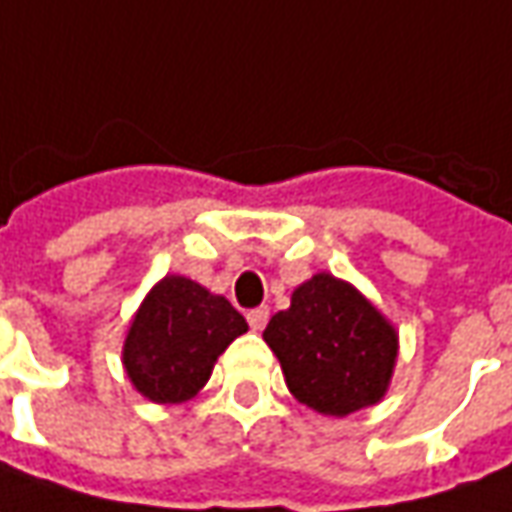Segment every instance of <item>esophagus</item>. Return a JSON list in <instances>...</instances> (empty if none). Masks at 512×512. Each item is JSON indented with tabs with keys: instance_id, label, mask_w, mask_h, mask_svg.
<instances>
[{
	"instance_id": "obj_1",
	"label": "esophagus",
	"mask_w": 512,
	"mask_h": 512,
	"mask_svg": "<svg viewBox=\"0 0 512 512\" xmlns=\"http://www.w3.org/2000/svg\"><path fill=\"white\" fill-rule=\"evenodd\" d=\"M267 317H270V309L267 306H256L248 312V323L253 331H262L267 326Z\"/></svg>"
}]
</instances>
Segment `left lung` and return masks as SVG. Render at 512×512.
Segmentation results:
<instances>
[{"label":"left lung","instance_id":"left-lung-1","mask_svg":"<svg viewBox=\"0 0 512 512\" xmlns=\"http://www.w3.org/2000/svg\"><path fill=\"white\" fill-rule=\"evenodd\" d=\"M264 343L281 362L290 393L320 415L345 418L379 404L398 357V331L348 281L317 273L270 317Z\"/></svg>","mask_w":512,"mask_h":512}]
</instances>
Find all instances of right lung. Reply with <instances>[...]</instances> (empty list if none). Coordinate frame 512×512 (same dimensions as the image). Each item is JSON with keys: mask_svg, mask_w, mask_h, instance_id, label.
Wrapping results in <instances>:
<instances>
[{"mask_svg": "<svg viewBox=\"0 0 512 512\" xmlns=\"http://www.w3.org/2000/svg\"><path fill=\"white\" fill-rule=\"evenodd\" d=\"M245 331V317L222 295L186 276H164L130 320L122 365L144 398L181 404L200 393L217 357Z\"/></svg>", "mask_w": 512, "mask_h": 512, "instance_id": "1", "label": "right lung"}]
</instances>
